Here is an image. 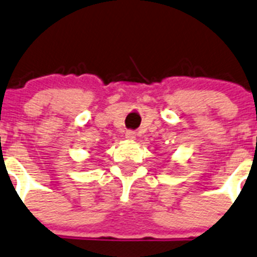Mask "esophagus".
Wrapping results in <instances>:
<instances>
[{"label": "esophagus", "mask_w": 257, "mask_h": 257, "mask_svg": "<svg viewBox=\"0 0 257 257\" xmlns=\"http://www.w3.org/2000/svg\"><path fill=\"white\" fill-rule=\"evenodd\" d=\"M125 137H126V139H127V140H134L135 137H136V132L132 131V130H128V131H126Z\"/></svg>", "instance_id": "1"}]
</instances>
